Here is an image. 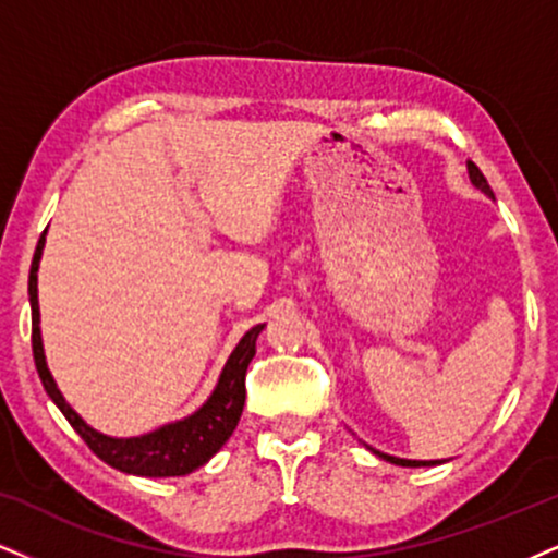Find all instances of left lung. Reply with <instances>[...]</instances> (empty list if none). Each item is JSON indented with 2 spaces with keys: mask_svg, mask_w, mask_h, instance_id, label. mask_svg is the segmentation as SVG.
Returning <instances> with one entry per match:
<instances>
[{
  "mask_svg": "<svg viewBox=\"0 0 558 558\" xmlns=\"http://www.w3.org/2000/svg\"><path fill=\"white\" fill-rule=\"evenodd\" d=\"M469 178H471V183L481 191V194H486L489 198H494V191L489 189V183H486L484 173H481V170L473 162H469ZM369 450H373L377 458L388 460V463H393V465H403V469H426V465H439V460H405V458H396V456H388V452L375 450V447H369Z\"/></svg>",
  "mask_w": 558,
  "mask_h": 558,
  "instance_id": "obj_1",
  "label": "left lung"
}]
</instances>
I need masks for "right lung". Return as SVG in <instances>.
Wrapping results in <instances>:
<instances>
[{
	"instance_id": "1",
	"label": "right lung",
	"mask_w": 558,
	"mask_h": 558,
	"mask_svg": "<svg viewBox=\"0 0 558 558\" xmlns=\"http://www.w3.org/2000/svg\"><path fill=\"white\" fill-rule=\"evenodd\" d=\"M46 230L40 235L36 253H33L31 277H27V294H31V311H33V356H36V367L44 383L48 398L59 405L66 422L74 426V432L85 439L89 450L98 456L102 463H108L116 471L132 473V476L147 478H170L185 476L202 469L217 456L219 447L230 439L232 432L240 422L245 405V369L256 354V339L264 331V323L251 328L238 347L232 349L230 360L225 362L219 380L211 390V396L198 405L194 414L178 422L162 424L157 429L147 432L140 437H108L102 432L93 429L85 418H82L66 398L61 396L57 380H53L51 369L46 364L44 352V336H40V307H38V266L44 256Z\"/></svg>"
}]
</instances>
